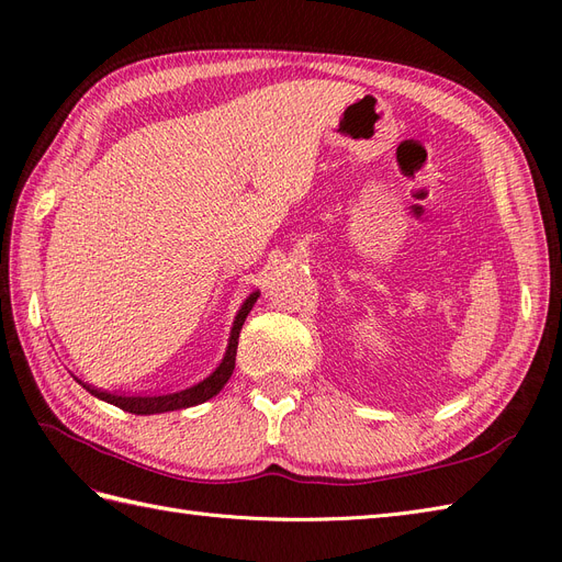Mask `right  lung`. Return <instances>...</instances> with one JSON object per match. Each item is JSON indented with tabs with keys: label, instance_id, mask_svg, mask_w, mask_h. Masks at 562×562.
I'll use <instances>...</instances> for the list:
<instances>
[{
	"label": "right lung",
	"instance_id": "right-lung-1",
	"mask_svg": "<svg viewBox=\"0 0 562 562\" xmlns=\"http://www.w3.org/2000/svg\"><path fill=\"white\" fill-rule=\"evenodd\" d=\"M260 297V293H252L246 302L244 307L239 310V314H236V321H234V328H232V337H229V347H227V353L223 363H220L215 368V372H211V375L194 384V386H187L182 391H173V394H161V396H119V394H110V391H103V389H95V386H89L83 384V389L91 391L93 396H98L100 401H108L116 407H122V411L126 413H133V415H155V413H168V411H180V407H192V405H199L203 401L213 398L215 394H220V389H223L227 384V380L232 378L234 372V361H236V347H239V333L244 328V321L248 316V312L252 310L255 300Z\"/></svg>",
	"mask_w": 562,
	"mask_h": 562
}]
</instances>
